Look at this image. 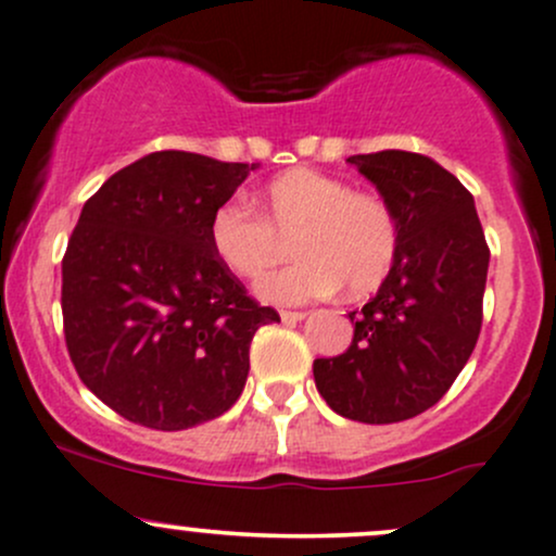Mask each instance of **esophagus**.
<instances>
[{"mask_svg":"<svg viewBox=\"0 0 556 556\" xmlns=\"http://www.w3.org/2000/svg\"><path fill=\"white\" fill-rule=\"evenodd\" d=\"M279 317H282V323H301V319L306 317V312H288V308H285V312H279Z\"/></svg>","mask_w":556,"mask_h":556,"instance_id":"1","label":"esophagus"}]
</instances>
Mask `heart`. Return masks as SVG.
<instances>
[{
	"mask_svg": "<svg viewBox=\"0 0 556 556\" xmlns=\"http://www.w3.org/2000/svg\"><path fill=\"white\" fill-rule=\"evenodd\" d=\"M258 212L224 202L210 218V248L237 277H258L290 239L295 261L258 279L268 303H306L346 288L372 293L389 277L400 250V226L381 197L317 170H290L258 194Z\"/></svg>",
	"mask_w": 556,
	"mask_h": 556,
	"instance_id": "obj_1",
	"label": "heart"
}]
</instances>
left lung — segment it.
<instances>
[{"label": "left lung", "instance_id": "left-lung-1", "mask_svg": "<svg viewBox=\"0 0 556 556\" xmlns=\"http://www.w3.org/2000/svg\"><path fill=\"white\" fill-rule=\"evenodd\" d=\"M346 162L391 207L400 250L378 293L349 312L352 346L314 359V381L338 416L396 424L437 405L475 352L490 250L475 197L434 160L386 149Z\"/></svg>", "mask_w": 556, "mask_h": 556}]
</instances>
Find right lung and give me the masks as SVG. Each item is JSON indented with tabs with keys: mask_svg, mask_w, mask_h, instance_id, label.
I'll use <instances>...</instances> for the list:
<instances>
[{
	"mask_svg": "<svg viewBox=\"0 0 556 556\" xmlns=\"http://www.w3.org/2000/svg\"><path fill=\"white\" fill-rule=\"evenodd\" d=\"M258 162L154 151L81 207L63 255V332L81 383L132 424L180 431L224 416L250 341L277 323L210 248V218Z\"/></svg>",
	"mask_w": 556,
	"mask_h": 556,
	"instance_id": "1",
	"label": "right lung"
}]
</instances>
